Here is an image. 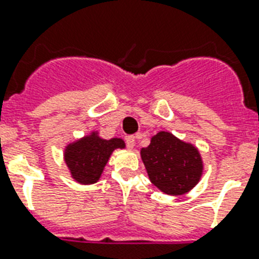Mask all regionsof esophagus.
Returning <instances> with one entry per match:
<instances>
[{"label": "esophagus", "mask_w": 259, "mask_h": 259, "mask_svg": "<svg viewBox=\"0 0 259 259\" xmlns=\"http://www.w3.org/2000/svg\"><path fill=\"white\" fill-rule=\"evenodd\" d=\"M126 145H127V148L133 149L136 146V137L134 136H129L126 137Z\"/></svg>", "instance_id": "obj_1"}]
</instances>
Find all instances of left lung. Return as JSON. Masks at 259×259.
<instances>
[{
	"label": "left lung",
	"instance_id": "left-lung-1",
	"mask_svg": "<svg viewBox=\"0 0 259 259\" xmlns=\"http://www.w3.org/2000/svg\"><path fill=\"white\" fill-rule=\"evenodd\" d=\"M141 158L151 184L165 194H186L202 177L203 161L198 149L169 132L151 137L148 148L141 149Z\"/></svg>",
	"mask_w": 259,
	"mask_h": 259
}]
</instances>
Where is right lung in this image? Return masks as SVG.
<instances>
[{"label": "right lung", "mask_w": 259, "mask_h": 259, "mask_svg": "<svg viewBox=\"0 0 259 259\" xmlns=\"http://www.w3.org/2000/svg\"><path fill=\"white\" fill-rule=\"evenodd\" d=\"M122 138H101L98 132L75 140L65 146L64 159L70 171L71 178L81 185H92L98 182L101 174L111 153L115 149H125Z\"/></svg>", "instance_id": "right-lung-1"}]
</instances>
